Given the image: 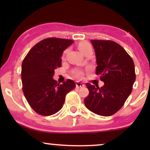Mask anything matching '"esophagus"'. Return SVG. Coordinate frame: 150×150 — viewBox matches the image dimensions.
Masks as SVG:
<instances>
[{
    "label": "esophagus",
    "instance_id": "1",
    "mask_svg": "<svg viewBox=\"0 0 150 150\" xmlns=\"http://www.w3.org/2000/svg\"><path fill=\"white\" fill-rule=\"evenodd\" d=\"M85 87V85H84L82 82H76V87L77 88H80V87Z\"/></svg>",
    "mask_w": 150,
    "mask_h": 150
}]
</instances>
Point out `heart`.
I'll return each instance as SVG.
<instances>
[{
    "instance_id": "heart-1",
    "label": "heart",
    "mask_w": 150,
    "mask_h": 150,
    "mask_svg": "<svg viewBox=\"0 0 150 150\" xmlns=\"http://www.w3.org/2000/svg\"><path fill=\"white\" fill-rule=\"evenodd\" d=\"M77 47H78L79 50L84 55H85L87 53L92 52V47L91 46V44L88 42H86V41H83V42L79 43L77 44ZM74 75H75V77H78V78H81V77H82V76H83V72L82 70H76L74 73Z\"/></svg>"
}]
</instances>
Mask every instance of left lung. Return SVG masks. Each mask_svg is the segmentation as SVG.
I'll list each match as a JSON object with an SVG mask.
<instances>
[{"mask_svg": "<svg viewBox=\"0 0 150 150\" xmlns=\"http://www.w3.org/2000/svg\"><path fill=\"white\" fill-rule=\"evenodd\" d=\"M96 59V74L104 82L103 87L87 83L89 95L85 105L89 111L103 116L116 113L125 104L135 81V65L121 46L110 40L92 39Z\"/></svg>", "mask_w": 150, "mask_h": 150, "instance_id": "left-lung-1", "label": "left lung"}]
</instances>
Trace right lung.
<instances>
[{
    "instance_id": "right-lung-1",
    "label": "right lung",
    "mask_w": 150,
    "mask_h": 150,
    "mask_svg": "<svg viewBox=\"0 0 150 150\" xmlns=\"http://www.w3.org/2000/svg\"><path fill=\"white\" fill-rule=\"evenodd\" d=\"M73 43L71 39L46 38L35 44L22 61V91L38 114L48 116L59 111L66 94L76 87L70 79L59 85L53 78L54 70L61 66L63 51Z\"/></svg>"
}]
</instances>
